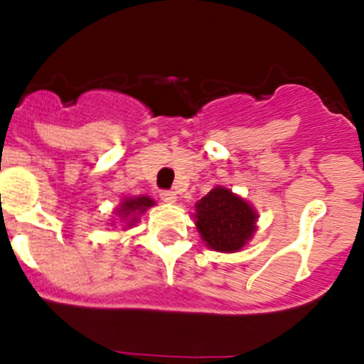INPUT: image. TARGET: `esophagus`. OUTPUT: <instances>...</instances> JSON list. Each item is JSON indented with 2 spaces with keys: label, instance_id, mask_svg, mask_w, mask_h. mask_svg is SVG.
Segmentation results:
<instances>
[{
  "label": "esophagus",
  "instance_id": "34e87169",
  "mask_svg": "<svg viewBox=\"0 0 364 364\" xmlns=\"http://www.w3.org/2000/svg\"><path fill=\"white\" fill-rule=\"evenodd\" d=\"M160 199L164 203H176V192H172V190H161Z\"/></svg>",
  "mask_w": 364,
  "mask_h": 364
}]
</instances>
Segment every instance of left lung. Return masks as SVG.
Returning a JSON list of instances; mask_svg holds the SVG:
<instances>
[{
  "label": "left lung",
  "instance_id": "1",
  "mask_svg": "<svg viewBox=\"0 0 364 364\" xmlns=\"http://www.w3.org/2000/svg\"><path fill=\"white\" fill-rule=\"evenodd\" d=\"M196 225L209 248L237 252L255 230L252 205L227 188H213L196 204Z\"/></svg>",
  "mask_w": 364,
  "mask_h": 364
}]
</instances>
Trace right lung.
Wrapping results in <instances>:
<instances>
[{
  "label": "right lung",
  "mask_w": 364,
  "mask_h": 364,
  "mask_svg": "<svg viewBox=\"0 0 364 364\" xmlns=\"http://www.w3.org/2000/svg\"><path fill=\"white\" fill-rule=\"evenodd\" d=\"M151 205H155V203H153V200L146 196L134 197V199H124L123 203H121L119 215H121V218H123V222H127L128 225H132V223L137 220L135 218V215L146 211V209L151 208Z\"/></svg>",
  "instance_id": "right-lung-1"
}]
</instances>
